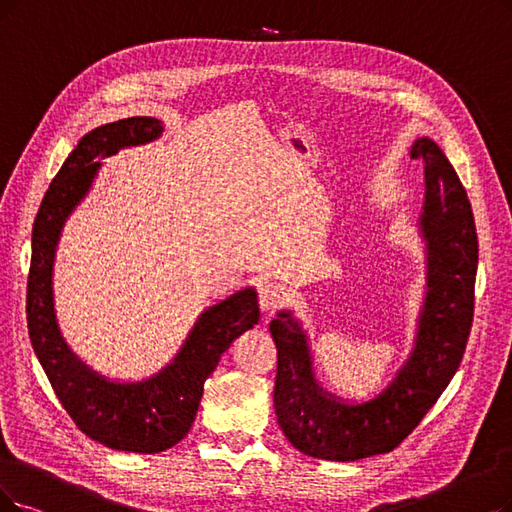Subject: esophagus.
Masks as SVG:
<instances>
[{"label":"esophagus","instance_id":"esophagus-1","mask_svg":"<svg viewBox=\"0 0 512 512\" xmlns=\"http://www.w3.org/2000/svg\"><path fill=\"white\" fill-rule=\"evenodd\" d=\"M285 296H288V294H285L281 285H275V283L260 285L258 302H260L262 313H271L273 309H277V306H281L285 302Z\"/></svg>","mask_w":512,"mask_h":512}]
</instances>
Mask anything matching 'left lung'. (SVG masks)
Wrapping results in <instances>:
<instances>
[{"mask_svg": "<svg viewBox=\"0 0 512 512\" xmlns=\"http://www.w3.org/2000/svg\"><path fill=\"white\" fill-rule=\"evenodd\" d=\"M424 166V201L416 220L424 248V292L414 342L393 378L363 399L325 388L309 330L292 309L277 311L275 414L298 452L334 462L386 454L410 435L454 378L475 311L479 243L473 210L452 163L431 136L410 149Z\"/></svg>", "mask_w": 512, "mask_h": 512, "instance_id": "1", "label": "left lung"}]
</instances>
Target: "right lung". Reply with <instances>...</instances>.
I'll use <instances>...</instances> for the list:
<instances>
[{
  "label": "right lung",
  "mask_w": 512,
  "mask_h": 512,
  "mask_svg": "<svg viewBox=\"0 0 512 512\" xmlns=\"http://www.w3.org/2000/svg\"><path fill=\"white\" fill-rule=\"evenodd\" d=\"M163 134L155 117H128L81 136L50 182L31 237L27 327L33 351L58 401L90 439L119 452L159 454L185 439L195 422L203 382L235 338L260 319L254 285L203 309L174 357L140 380L107 378L81 361L60 332L54 306V262L65 224L94 185L105 157L147 145Z\"/></svg>",
  "instance_id": "add662e5"
}]
</instances>
